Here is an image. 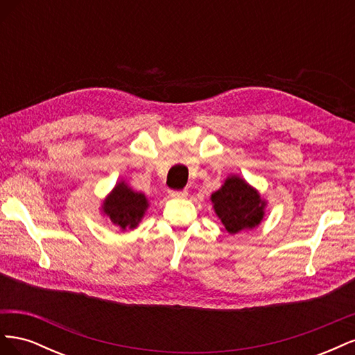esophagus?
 <instances>
[{
  "instance_id": "34e87169",
  "label": "esophagus",
  "mask_w": 355,
  "mask_h": 355,
  "mask_svg": "<svg viewBox=\"0 0 355 355\" xmlns=\"http://www.w3.org/2000/svg\"><path fill=\"white\" fill-rule=\"evenodd\" d=\"M168 196L171 198H185L188 197V191H168Z\"/></svg>"
}]
</instances>
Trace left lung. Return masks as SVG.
<instances>
[{
	"label": "left lung",
	"mask_w": 355,
	"mask_h": 355,
	"mask_svg": "<svg viewBox=\"0 0 355 355\" xmlns=\"http://www.w3.org/2000/svg\"><path fill=\"white\" fill-rule=\"evenodd\" d=\"M213 210L228 234L252 231L265 218L268 201L240 175H230L210 196Z\"/></svg>",
	"instance_id": "1"
}]
</instances>
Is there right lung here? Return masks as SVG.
<instances>
[{
	"mask_svg": "<svg viewBox=\"0 0 355 355\" xmlns=\"http://www.w3.org/2000/svg\"><path fill=\"white\" fill-rule=\"evenodd\" d=\"M148 209L149 200L144 192L135 191L125 180H120L102 200L99 210L106 220L124 232L137 228Z\"/></svg>",
	"mask_w": 355,
	"mask_h": 355,
	"instance_id": "add662e5",
	"label": "right lung"
}]
</instances>
